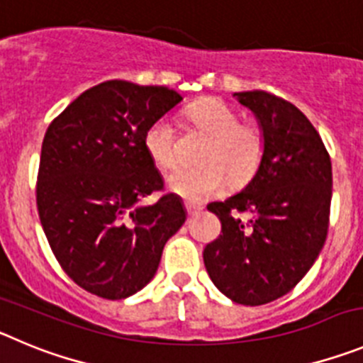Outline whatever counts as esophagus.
Here are the masks:
<instances>
[{
    "label": "esophagus",
    "instance_id": "obj_1",
    "mask_svg": "<svg viewBox=\"0 0 363 363\" xmlns=\"http://www.w3.org/2000/svg\"><path fill=\"white\" fill-rule=\"evenodd\" d=\"M185 211H187L189 216H194V214H198V212L203 211V208L199 207V205H194V203H185Z\"/></svg>",
    "mask_w": 363,
    "mask_h": 363
}]
</instances>
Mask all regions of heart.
<instances>
[{"label": "heart", "mask_w": 363, "mask_h": 363, "mask_svg": "<svg viewBox=\"0 0 363 363\" xmlns=\"http://www.w3.org/2000/svg\"><path fill=\"white\" fill-rule=\"evenodd\" d=\"M187 118L208 136L199 152L201 164L179 165L165 178L167 189L189 201H205L227 187L247 184L264 155L261 129L241 124V116L219 99H205L187 109ZM144 149L152 164L169 169L176 162V133L167 116L156 118L144 133Z\"/></svg>", "instance_id": "heart-1"}]
</instances>
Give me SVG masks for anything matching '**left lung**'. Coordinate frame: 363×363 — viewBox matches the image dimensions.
Wrapping results in <instances>:
<instances>
[{
	"instance_id": "8db88e82",
	"label": "left lung",
	"mask_w": 363,
	"mask_h": 363,
	"mask_svg": "<svg viewBox=\"0 0 363 363\" xmlns=\"http://www.w3.org/2000/svg\"><path fill=\"white\" fill-rule=\"evenodd\" d=\"M264 136V155L241 192L208 205L221 235L203 252L208 277L245 306L282 297L317 261L329 223L331 160L320 135L291 102L266 91L234 93ZM238 211L251 218L245 222Z\"/></svg>"
}]
</instances>
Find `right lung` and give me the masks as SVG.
Returning <instances> with one entry per match:
<instances>
[{
	"label": "right lung",
	"mask_w": 363,
	"mask_h": 363,
	"mask_svg": "<svg viewBox=\"0 0 363 363\" xmlns=\"http://www.w3.org/2000/svg\"><path fill=\"white\" fill-rule=\"evenodd\" d=\"M179 102L164 86L108 81L79 95L46 131L39 219L62 270L89 294L118 301L140 291L187 219L176 194L142 203L164 187L144 133Z\"/></svg>",
	"instance_id": "obj_1"
}]
</instances>
